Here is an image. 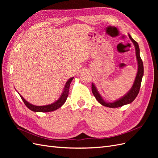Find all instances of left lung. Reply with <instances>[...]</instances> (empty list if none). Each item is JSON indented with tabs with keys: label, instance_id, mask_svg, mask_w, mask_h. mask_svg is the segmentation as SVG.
Returning <instances> with one entry per match:
<instances>
[{
	"label": "left lung",
	"instance_id": "8db88e82",
	"mask_svg": "<svg viewBox=\"0 0 158 158\" xmlns=\"http://www.w3.org/2000/svg\"><path fill=\"white\" fill-rule=\"evenodd\" d=\"M128 35L131 41L133 43L134 46H135V51H136V60H137V63H138V71H137L135 82H134V84L131 89L129 90L125 95H124L122 98H119L113 102H107L105 101L102 95L99 93L96 86H95L94 83H92V93L95 96V99H97V101L103 106L111 107V108H116V107H122L123 106H125V105H127L132 103L136 98L138 93H139V90L140 88L141 82H142V79L143 76H144V66H143L142 60L140 56L139 45H138V43L136 41H135L132 39V37L131 36L130 34H129V33Z\"/></svg>",
	"mask_w": 158,
	"mask_h": 158
}]
</instances>
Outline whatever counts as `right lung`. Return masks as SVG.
<instances>
[{
    "label": "right lung",
    "mask_w": 158,
    "mask_h": 158,
    "mask_svg": "<svg viewBox=\"0 0 158 158\" xmlns=\"http://www.w3.org/2000/svg\"><path fill=\"white\" fill-rule=\"evenodd\" d=\"M73 78H74V77H72L67 80V82H66V84H64V87L63 88V92L61 94L60 96L59 97V98L58 99L56 100V102H55L46 105V106H35V105H33L28 102H27L26 100L23 98L20 94V96L22 98V99L23 100V103H24L26 106H27V107L28 109H30V110H31L32 111L45 113V112H51V111H55V110L60 108L65 103L66 100V99H67L68 95H69L70 85L72 80H73Z\"/></svg>",
    "instance_id": "1"
}]
</instances>
